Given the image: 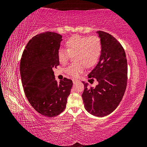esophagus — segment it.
<instances>
[{
  "mask_svg": "<svg viewBox=\"0 0 147 147\" xmlns=\"http://www.w3.org/2000/svg\"><path fill=\"white\" fill-rule=\"evenodd\" d=\"M78 80H77V79H75V78H73V82L74 84L78 82Z\"/></svg>",
  "mask_w": 147,
  "mask_h": 147,
  "instance_id": "obj_1",
  "label": "esophagus"
}]
</instances>
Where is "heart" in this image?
Listing matches in <instances>:
<instances>
[{
	"mask_svg": "<svg viewBox=\"0 0 147 147\" xmlns=\"http://www.w3.org/2000/svg\"><path fill=\"white\" fill-rule=\"evenodd\" d=\"M67 50L61 49L58 51V58L60 63H67L71 56L76 63H72L65 69L69 75L77 77L84 71V65L91 67L96 63L100 56L102 49L100 38L96 36H73L65 42Z\"/></svg>",
	"mask_w": 147,
	"mask_h": 147,
	"instance_id": "b5f03b06",
	"label": "heart"
}]
</instances>
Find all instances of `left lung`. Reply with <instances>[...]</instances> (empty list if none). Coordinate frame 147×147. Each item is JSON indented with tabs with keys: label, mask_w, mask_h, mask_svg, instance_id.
I'll use <instances>...</instances> for the list:
<instances>
[{
	"label": "left lung",
	"mask_w": 147,
	"mask_h": 147,
	"mask_svg": "<svg viewBox=\"0 0 147 147\" xmlns=\"http://www.w3.org/2000/svg\"><path fill=\"white\" fill-rule=\"evenodd\" d=\"M102 43L99 61L89 74L90 83L98 84L88 88L83 82L84 107L91 115L102 117L112 113L123 98L127 86V60L121 43L107 32L98 31Z\"/></svg>",
	"instance_id": "1"
}]
</instances>
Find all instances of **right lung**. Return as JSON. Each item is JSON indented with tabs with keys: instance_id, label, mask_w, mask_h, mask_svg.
<instances>
[{
	"instance_id": "obj_1",
	"label": "right lung",
	"mask_w": 147,
	"mask_h": 147,
	"mask_svg": "<svg viewBox=\"0 0 147 147\" xmlns=\"http://www.w3.org/2000/svg\"><path fill=\"white\" fill-rule=\"evenodd\" d=\"M62 36L45 32L35 36L24 50L20 73L25 95L32 106L41 115L53 117L66 108L73 81L64 78L59 83L54 78L53 68L58 58Z\"/></svg>"
}]
</instances>
